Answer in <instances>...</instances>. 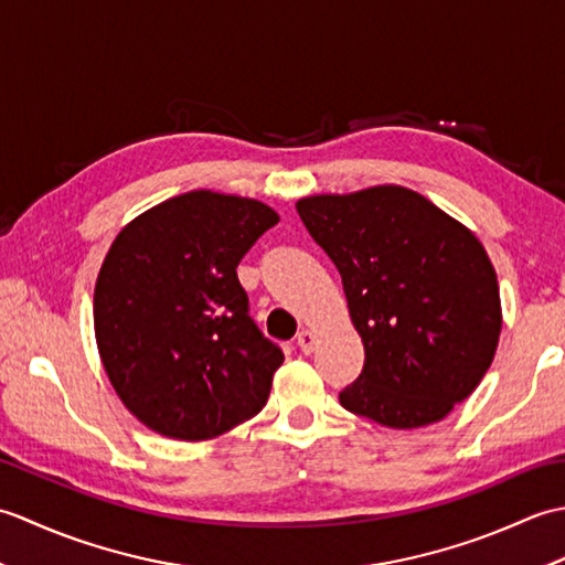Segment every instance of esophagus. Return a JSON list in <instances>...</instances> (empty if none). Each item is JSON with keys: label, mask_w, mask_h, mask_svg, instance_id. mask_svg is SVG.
Wrapping results in <instances>:
<instances>
[{"label": "esophagus", "mask_w": 565, "mask_h": 565, "mask_svg": "<svg viewBox=\"0 0 565 565\" xmlns=\"http://www.w3.org/2000/svg\"><path fill=\"white\" fill-rule=\"evenodd\" d=\"M296 344L301 347V352H303V354H310V352L316 350V334L303 328L301 332L296 334Z\"/></svg>", "instance_id": "34e87169"}]
</instances>
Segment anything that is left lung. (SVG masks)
Masks as SVG:
<instances>
[{
    "label": "left lung",
    "instance_id": "obj_1",
    "mask_svg": "<svg viewBox=\"0 0 565 565\" xmlns=\"http://www.w3.org/2000/svg\"><path fill=\"white\" fill-rule=\"evenodd\" d=\"M296 211L338 267L364 342L342 407L395 429L439 423L498 350L500 289L483 245L405 186L308 196Z\"/></svg>",
    "mask_w": 565,
    "mask_h": 565
}]
</instances>
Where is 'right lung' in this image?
Listing matches in <instances>:
<instances>
[{
    "mask_svg": "<svg viewBox=\"0 0 565 565\" xmlns=\"http://www.w3.org/2000/svg\"><path fill=\"white\" fill-rule=\"evenodd\" d=\"M267 203L189 191L116 235L94 289V334L118 398L158 435L201 441L257 415L284 352L249 318L247 249Z\"/></svg>",
    "mask_w": 565,
    "mask_h": 565,
    "instance_id": "1",
    "label": "right lung"
}]
</instances>
